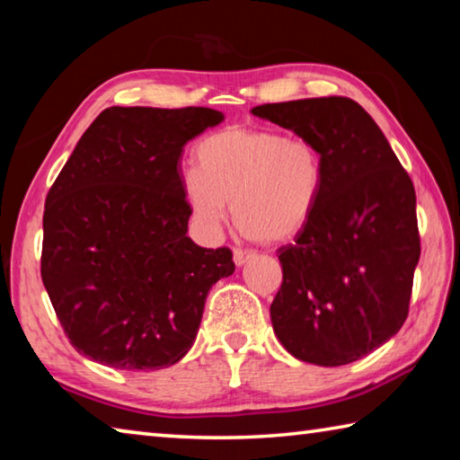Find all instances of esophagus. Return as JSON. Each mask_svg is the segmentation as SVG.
<instances>
[{
	"instance_id": "1",
	"label": "esophagus",
	"mask_w": 460,
	"mask_h": 460,
	"mask_svg": "<svg viewBox=\"0 0 460 460\" xmlns=\"http://www.w3.org/2000/svg\"><path fill=\"white\" fill-rule=\"evenodd\" d=\"M252 255L253 252H247V249H233V261H235V266H243Z\"/></svg>"
}]
</instances>
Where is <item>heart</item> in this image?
I'll list each match as a JSON object with an SVG mask.
<instances>
[{
	"label": "heart",
	"mask_w": 460,
	"mask_h": 460,
	"mask_svg": "<svg viewBox=\"0 0 460 460\" xmlns=\"http://www.w3.org/2000/svg\"><path fill=\"white\" fill-rule=\"evenodd\" d=\"M199 170L182 174L192 219L208 231L233 219L245 235L276 243L306 227L321 200L324 158L306 137L229 128L202 139Z\"/></svg>",
	"instance_id": "heart-1"
}]
</instances>
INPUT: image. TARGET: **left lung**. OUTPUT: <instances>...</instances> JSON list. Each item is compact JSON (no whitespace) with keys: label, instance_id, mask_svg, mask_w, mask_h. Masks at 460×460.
Instances as JSON below:
<instances>
[{"label":"left lung","instance_id":"left-lung-1","mask_svg":"<svg viewBox=\"0 0 460 460\" xmlns=\"http://www.w3.org/2000/svg\"><path fill=\"white\" fill-rule=\"evenodd\" d=\"M252 113L314 142L324 158L313 217L294 243L278 249L276 337L300 361L353 363L406 323L420 260L414 184L353 99L266 103Z\"/></svg>","mask_w":460,"mask_h":460}]
</instances>
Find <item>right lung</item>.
Segmentation results:
<instances>
[{"instance_id":"obj_1","label":"right lung","mask_w":460,"mask_h":460,"mask_svg":"<svg viewBox=\"0 0 460 460\" xmlns=\"http://www.w3.org/2000/svg\"><path fill=\"white\" fill-rule=\"evenodd\" d=\"M221 121L208 107H109L60 170L44 205L40 274L81 355L154 371L189 353L208 290L235 271L229 247L186 235L182 147Z\"/></svg>"}]
</instances>
